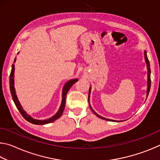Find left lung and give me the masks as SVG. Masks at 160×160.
I'll return each instance as SVG.
<instances>
[{"instance_id":"obj_1","label":"left lung","mask_w":160,"mask_h":160,"mask_svg":"<svg viewBox=\"0 0 160 160\" xmlns=\"http://www.w3.org/2000/svg\"><path fill=\"white\" fill-rule=\"evenodd\" d=\"M144 56H145V61L146 63V66H147V69H148V88H147V97L149 94V92H150V86H151V80H150V74H151V70H150V61H149L148 58V56H147V52L146 51H144ZM90 93H91V86L90 87V90H89V94H88V102L89 104H90V107L91 110L92 111V112L95 114L97 117H99L102 119H104V120H107V121H115V122H120V121H116V120H112V119H109V118H107L104 117H102V116H99V114L94 112L92 108L90 106Z\"/></svg>"}]
</instances>
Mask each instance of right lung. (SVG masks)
I'll return each mask as SVG.
<instances>
[{
    "label": "right lung",
    "mask_w": 160,
    "mask_h": 160,
    "mask_svg": "<svg viewBox=\"0 0 160 160\" xmlns=\"http://www.w3.org/2000/svg\"><path fill=\"white\" fill-rule=\"evenodd\" d=\"M19 52L18 53V54ZM16 61V58L14 60V63H15ZM14 73H15V64H12V70H11V72H10V93H11V95L12 97V100L14 102L15 106L17 107L18 109L19 112H20L22 116H23L24 118L26 119L27 121H29V123H32L33 124H36V125H44V124H47L53 122V121H56V119H58V118H60L62 113L63 112V110L65 109V107H66V95L68 92L69 91V90L71 88L72 85L75 84L76 82H78V79L77 78H75V79H71L68 81L65 84L63 88V90H62V101H61V106L59 107V109L58 110V112L56 113L55 115H53V116H51V118H48L47 119H44V120H39V119H36L32 118L30 115H29L27 113L25 110L23 109L22 107L20 104V102H19L18 98L17 95H16V92H15V80H14Z\"/></svg>",
    "instance_id": "right-lung-1"
}]
</instances>
